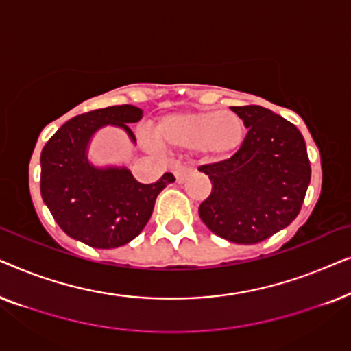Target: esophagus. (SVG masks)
Here are the masks:
<instances>
[{"label": "esophagus", "instance_id": "obj_1", "mask_svg": "<svg viewBox=\"0 0 351 351\" xmlns=\"http://www.w3.org/2000/svg\"><path fill=\"white\" fill-rule=\"evenodd\" d=\"M191 174H193V167H190V166H177L174 169L176 180L179 182V184H184V182L189 179Z\"/></svg>", "mask_w": 351, "mask_h": 351}]
</instances>
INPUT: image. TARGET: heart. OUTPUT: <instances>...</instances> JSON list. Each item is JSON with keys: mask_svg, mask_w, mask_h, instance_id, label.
<instances>
[{"mask_svg": "<svg viewBox=\"0 0 351 351\" xmlns=\"http://www.w3.org/2000/svg\"><path fill=\"white\" fill-rule=\"evenodd\" d=\"M246 128L243 119L232 112L203 110L165 114L155 124L156 143L169 150H199L213 158L232 155L243 145ZM147 147L152 138L143 137Z\"/></svg>", "mask_w": 351, "mask_h": 351, "instance_id": "obj_1", "label": "heart"}]
</instances>
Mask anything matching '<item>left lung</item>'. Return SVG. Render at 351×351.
<instances>
[{"mask_svg":"<svg viewBox=\"0 0 351 351\" xmlns=\"http://www.w3.org/2000/svg\"><path fill=\"white\" fill-rule=\"evenodd\" d=\"M232 110L247 134L232 158L199 167L213 184L199 204V217L220 238L256 244L299 215L311 167L294 124L258 105Z\"/></svg>","mask_w":351,"mask_h":351,"instance_id":"8db88e82","label":"left lung"}]
</instances>
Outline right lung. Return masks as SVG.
Returning a JSON list of instances; mask_svg holds the SVG:
<instances>
[{"instance_id":"right-lung-1","label":"right lung","mask_w":351,"mask_h":351,"mask_svg":"<svg viewBox=\"0 0 351 351\" xmlns=\"http://www.w3.org/2000/svg\"><path fill=\"white\" fill-rule=\"evenodd\" d=\"M142 108L113 105L71 118L41 152V196L52 217L70 238L97 249L132 241L152 217L156 196L174 176L166 172L155 184H141L124 166H94L88 148L105 126L123 129L142 118Z\"/></svg>"}]
</instances>
